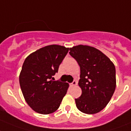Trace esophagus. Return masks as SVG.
<instances>
[{
    "label": "esophagus",
    "instance_id": "esophagus-1",
    "mask_svg": "<svg viewBox=\"0 0 131 131\" xmlns=\"http://www.w3.org/2000/svg\"><path fill=\"white\" fill-rule=\"evenodd\" d=\"M78 84V82H77V81H73V82L72 83V84H70V86H72V87H73V86H76Z\"/></svg>",
    "mask_w": 131,
    "mask_h": 131
}]
</instances>
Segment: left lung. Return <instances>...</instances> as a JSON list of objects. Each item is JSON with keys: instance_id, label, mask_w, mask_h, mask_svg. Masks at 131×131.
<instances>
[{"instance_id": "left-lung-1", "label": "left lung", "mask_w": 131, "mask_h": 131, "mask_svg": "<svg viewBox=\"0 0 131 131\" xmlns=\"http://www.w3.org/2000/svg\"><path fill=\"white\" fill-rule=\"evenodd\" d=\"M70 54L80 68L78 85L82 95L75 99L78 109L85 114L100 112L110 102L116 88V70L112 61L98 49L79 45Z\"/></svg>"}]
</instances>
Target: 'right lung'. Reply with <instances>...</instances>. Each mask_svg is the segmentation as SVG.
Masks as SVG:
<instances>
[{
    "label": "right lung",
    "mask_w": 131,
    "mask_h": 131,
    "mask_svg": "<svg viewBox=\"0 0 131 131\" xmlns=\"http://www.w3.org/2000/svg\"><path fill=\"white\" fill-rule=\"evenodd\" d=\"M68 51L61 45H47L31 53L23 64L19 75L21 91L28 105L37 113L56 111L66 94L69 84L53 81L52 76Z\"/></svg>",
    "instance_id": "right-lung-1"
}]
</instances>
